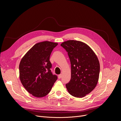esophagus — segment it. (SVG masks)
Returning a JSON list of instances; mask_svg holds the SVG:
<instances>
[{
	"instance_id": "esophagus-1",
	"label": "esophagus",
	"mask_w": 121,
	"mask_h": 121,
	"mask_svg": "<svg viewBox=\"0 0 121 121\" xmlns=\"http://www.w3.org/2000/svg\"><path fill=\"white\" fill-rule=\"evenodd\" d=\"M61 77H62V74H60V75H59L58 76V78L59 79H60V78H61Z\"/></svg>"
}]
</instances>
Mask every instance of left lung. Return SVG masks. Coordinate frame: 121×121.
Segmentation results:
<instances>
[{
    "instance_id": "1",
    "label": "left lung",
    "mask_w": 121,
    "mask_h": 121,
    "mask_svg": "<svg viewBox=\"0 0 121 121\" xmlns=\"http://www.w3.org/2000/svg\"><path fill=\"white\" fill-rule=\"evenodd\" d=\"M61 46L67 52L71 63V79L65 85L67 91L74 97H84L97 84L100 70L99 60L93 50L82 42L69 40Z\"/></svg>"
}]
</instances>
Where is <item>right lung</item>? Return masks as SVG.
Here are the masks:
<instances>
[{
  "instance_id": "right-lung-1",
  "label": "right lung",
  "mask_w": 121,
  "mask_h": 121,
  "mask_svg": "<svg viewBox=\"0 0 121 121\" xmlns=\"http://www.w3.org/2000/svg\"><path fill=\"white\" fill-rule=\"evenodd\" d=\"M58 43L45 41L35 44L22 59L20 78L25 89L35 97L47 95L57 79L50 69V56Z\"/></svg>"
}]
</instances>
